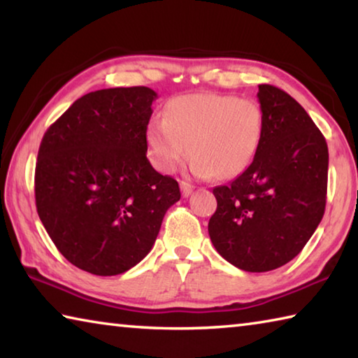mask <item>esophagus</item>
<instances>
[{
    "mask_svg": "<svg viewBox=\"0 0 358 358\" xmlns=\"http://www.w3.org/2000/svg\"><path fill=\"white\" fill-rule=\"evenodd\" d=\"M180 187H181V194H183V197L189 196L194 189V186L191 183H187V181H180Z\"/></svg>",
    "mask_w": 358,
    "mask_h": 358,
    "instance_id": "34e87169",
    "label": "esophagus"
}]
</instances>
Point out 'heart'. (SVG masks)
Instances as JSON below:
<instances>
[{"label": "heart", "instance_id": "b5f03b06", "mask_svg": "<svg viewBox=\"0 0 358 358\" xmlns=\"http://www.w3.org/2000/svg\"><path fill=\"white\" fill-rule=\"evenodd\" d=\"M264 136V110L254 99L221 93L185 94L164 108V120L147 126L150 161L173 173L187 157L197 177H237L256 157Z\"/></svg>", "mask_w": 358, "mask_h": 358}]
</instances>
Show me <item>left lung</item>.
Listing matches in <instances>:
<instances>
[{"label":"left lung","instance_id":"left-lung-1","mask_svg":"<svg viewBox=\"0 0 358 358\" xmlns=\"http://www.w3.org/2000/svg\"><path fill=\"white\" fill-rule=\"evenodd\" d=\"M264 136L254 161L216 186L211 243L240 270L262 273L292 260L325 211L329 148L310 115L273 85H259Z\"/></svg>","mask_w":358,"mask_h":358}]
</instances>
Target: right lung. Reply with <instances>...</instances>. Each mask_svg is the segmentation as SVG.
Masks as SVG:
<instances>
[{
  "label": "right lung",
  "mask_w": 358,
  "mask_h": 358,
  "mask_svg": "<svg viewBox=\"0 0 358 358\" xmlns=\"http://www.w3.org/2000/svg\"><path fill=\"white\" fill-rule=\"evenodd\" d=\"M156 96L147 87L88 93L42 137L38 215L58 251L88 273L113 276L141 262L181 197L177 180L147 159Z\"/></svg>",
  "instance_id": "1"
}]
</instances>
